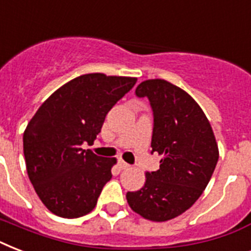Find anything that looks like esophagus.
<instances>
[{
  "label": "esophagus",
  "mask_w": 251,
  "mask_h": 251,
  "mask_svg": "<svg viewBox=\"0 0 251 251\" xmlns=\"http://www.w3.org/2000/svg\"><path fill=\"white\" fill-rule=\"evenodd\" d=\"M118 167H120V169H127L130 165L127 164V163H125L122 159H120V160H118Z\"/></svg>",
  "instance_id": "1"
}]
</instances>
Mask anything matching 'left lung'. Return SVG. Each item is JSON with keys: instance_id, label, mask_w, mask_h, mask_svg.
I'll return each instance as SVG.
<instances>
[{"instance_id": "8db88e82", "label": "left lung", "mask_w": 251, "mask_h": 251, "mask_svg": "<svg viewBox=\"0 0 251 251\" xmlns=\"http://www.w3.org/2000/svg\"><path fill=\"white\" fill-rule=\"evenodd\" d=\"M138 98H147L153 114L151 152L160 168L146 175L141 190L127 191L131 210L152 222H167L189 210L202 195L219 160L214 131L195 100L163 79L142 82Z\"/></svg>"}]
</instances>
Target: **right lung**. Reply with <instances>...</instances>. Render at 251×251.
<instances>
[{"mask_svg": "<svg viewBox=\"0 0 251 251\" xmlns=\"http://www.w3.org/2000/svg\"><path fill=\"white\" fill-rule=\"evenodd\" d=\"M135 83L130 76L80 75L53 92L28 122L23 134L27 173L50 212L74 219L95 208L116 159L82 145L94 143L106 113Z\"/></svg>", "mask_w": 251, "mask_h": 251, "instance_id": "add662e5", "label": "right lung"}]
</instances>
